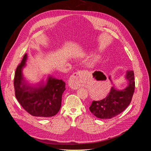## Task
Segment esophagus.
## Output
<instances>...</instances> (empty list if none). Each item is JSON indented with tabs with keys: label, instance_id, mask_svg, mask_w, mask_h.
Returning <instances> with one entry per match:
<instances>
[{
	"label": "esophagus",
	"instance_id": "34e87169",
	"mask_svg": "<svg viewBox=\"0 0 151 151\" xmlns=\"http://www.w3.org/2000/svg\"><path fill=\"white\" fill-rule=\"evenodd\" d=\"M82 71H77L71 76L69 80V86L70 88L74 89H77L80 85V82L81 80Z\"/></svg>",
	"mask_w": 151,
	"mask_h": 151
}]
</instances>
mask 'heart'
<instances>
[{
	"instance_id": "obj_1",
	"label": "heart",
	"mask_w": 151,
	"mask_h": 151,
	"mask_svg": "<svg viewBox=\"0 0 151 151\" xmlns=\"http://www.w3.org/2000/svg\"><path fill=\"white\" fill-rule=\"evenodd\" d=\"M99 59V56H95L94 57V58L93 59V60L92 61V62L90 63V65L91 64H93V63L95 62H96L97 60H98Z\"/></svg>"
}]
</instances>
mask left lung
Wrapping results in <instances>:
<instances>
[{
  "instance_id": "8db88e82",
  "label": "left lung",
  "mask_w": 151,
  "mask_h": 151,
  "mask_svg": "<svg viewBox=\"0 0 151 151\" xmlns=\"http://www.w3.org/2000/svg\"><path fill=\"white\" fill-rule=\"evenodd\" d=\"M109 79L113 83L111 76ZM125 79L128 81L125 88L118 89L113 86L105 99L92 101L89 109L95 116L100 119H111L127 108L131 102L135 86L133 71H127Z\"/></svg>"
}]
</instances>
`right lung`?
Listing matches in <instances>:
<instances>
[{"mask_svg": "<svg viewBox=\"0 0 151 151\" xmlns=\"http://www.w3.org/2000/svg\"><path fill=\"white\" fill-rule=\"evenodd\" d=\"M25 54L14 75L15 96L22 108L36 117H48L56 114L61 107L62 96L65 90V83L51 75L34 84L24 76L23 69L27 64Z\"/></svg>", "mask_w": 151, "mask_h": 151, "instance_id": "add662e5", "label": "right lung"}]
</instances>
